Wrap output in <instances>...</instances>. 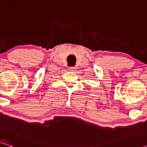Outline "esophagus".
Segmentation results:
<instances>
[{
  "label": "esophagus",
  "mask_w": 147,
  "mask_h": 147,
  "mask_svg": "<svg viewBox=\"0 0 147 147\" xmlns=\"http://www.w3.org/2000/svg\"><path fill=\"white\" fill-rule=\"evenodd\" d=\"M76 69H77V68H76L75 67H73V66H70V67L68 68V70H69L70 71H72V72L75 71Z\"/></svg>",
  "instance_id": "34e87169"
}]
</instances>
